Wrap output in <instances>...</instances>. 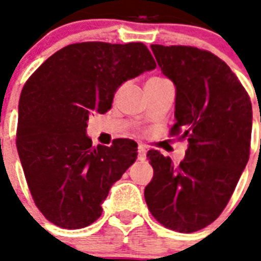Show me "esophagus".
<instances>
[{
	"label": "esophagus",
	"instance_id": "1",
	"mask_svg": "<svg viewBox=\"0 0 261 261\" xmlns=\"http://www.w3.org/2000/svg\"><path fill=\"white\" fill-rule=\"evenodd\" d=\"M138 160H141V161L146 160V147L143 146V145H139L138 146Z\"/></svg>",
	"mask_w": 261,
	"mask_h": 261
}]
</instances>
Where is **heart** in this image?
<instances>
[{"label": "heart", "mask_w": 261, "mask_h": 261, "mask_svg": "<svg viewBox=\"0 0 261 261\" xmlns=\"http://www.w3.org/2000/svg\"><path fill=\"white\" fill-rule=\"evenodd\" d=\"M157 79H160V77H153V79H150V80H157Z\"/></svg>", "instance_id": "b5f03b06"}]
</instances>
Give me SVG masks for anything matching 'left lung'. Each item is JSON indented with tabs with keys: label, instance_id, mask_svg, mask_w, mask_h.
<instances>
[{
	"label": "left lung",
	"instance_id": "left-lung-1",
	"mask_svg": "<svg viewBox=\"0 0 261 261\" xmlns=\"http://www.w3.org/2000/svg\"><path fill=\"white\" fill-rule=\"evenodd\" d=\"M161 70L176 87L171 135L188 139L174 165L147 151L153 178L145 188L151 215L171 230L198 231L214 222L230 200L249 160L252 104L230 67L210 51L151 44Z\"/></svg>",
	"mask_w": 261,
	"mask_h": 261
}]
</instances>
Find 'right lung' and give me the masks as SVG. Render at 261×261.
Wrapping results in <instances>:
<instances>
[{
	"label": "right lung",
	"mask_w": 261,
	"mask_h": 261,
	"mask_svg": "<svg viewBox=\"0 0 261 261\" xmlns=\"http://www.w3.org/2000/svg\"><path fill=\"white\" fill-rule=\"evenodd\" d=\"M155 69L143 43H74L46 59L18 101L17 146L27 184L40 213L63 229L89 226L110 188L137 160V143L92 146L89 115L106 114L124 81Z\"/></svg>",
	"instance_id": "obj_1"
}]
</instances>
